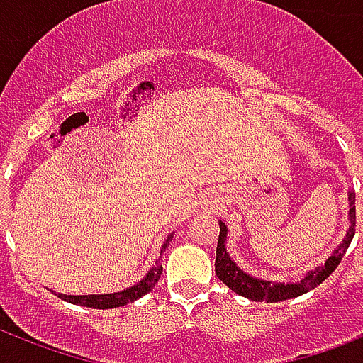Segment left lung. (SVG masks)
<instances>
[{
  "label": "left lung",
  "instance_id": "1",
  "mask_svg": "<svg viewBox=\"0 0 363 363\" xmlns=\"http://www.w3.org/2000/svg\"><path fill=\"white\" fill-rule=\"evenodd\" d=\"M356 194H349V201H350V228L347 232V238L345 241L335 248V252L326 259V264L316 267L315 271H311L307 275L301 279L296 284H284V282H273L269 281H259V279H254V277H248L247 273H242L238 265L233 264V259L228 256L226 247V224L220 222V235H218V245H216V262H215V271L216 277L220 279L224 284H226L230 290H233L239 296H245V298L252 299V301H282V299H290V298H298L301 294L309 292L313 288H316L318 284L326 281L328 277L332 275L335 267L341 264L347 248H349L350 241L354 238L356 233V205H354Z\"/></svg>",
  "mask_w": 363,
  "mask_h": 363
}]
</instances>
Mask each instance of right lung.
I'll use <instances>...</instances> for the list:
<instances>
[{
    "instance_id": "obj_1",
    "label": "right lung",
    "mask_w": 363,
    "mask_h": 363,
    "mask_svg": "<svg viewBox=\"0 0 363 363\" xmlns=\"http://www.w3.org/2000/svg\"><path fill=\"white\" fill-rule=\"evenodd\" d=\"M173 239V233H171L167 241L164 242V248L162 252L165 250V247L169 245V241ZM162 258V256H160ZM162 264H156V267L148 271V275L143 279L141 282H137L135 286L128 288V290H122V292L116 294H104V296H65V294H58V298L69 301V303L82 305V307H94V309H113V307H122L125 303H131L135 299L143 298L145 294H148L156 286V282L160 281V275H162Z\"/></svg>"
}]
</instances>
